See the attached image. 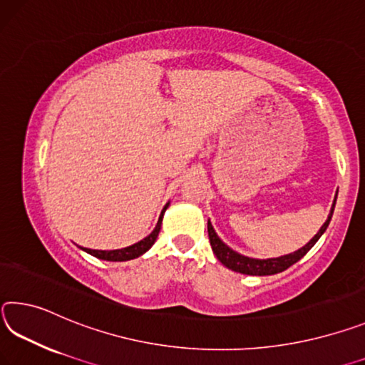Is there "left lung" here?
I'll list each match as a JSON object with an SVG mask.
<instances>
[{
    "label": "left lung",
    "mask_w": 365,
    "mask_h": 365,
    "mask_svg": "<svg viewBox=\"0 0 365 365\" xmlns=\"http://www.w3.org/2000/svg\"><path fill=\"white\" fill-rule=\"evenodd\" d=\"M334 202H336V197H334ZM334 202H333V207L330 210V215H328L327 222L322 225V228L319 230L317 235L310 239L306 246L301 247L299 250H296V252H292V254L277 257V259H250V257L235 252V250L230 249L222 241V239L218 237V235L213 230L212 223L208 222V237H210V246L213 249V254L217 255V259L222 262L225 267H228L230 270L237 272V273L259 274V277H265V274H274V273L284 272L286 268H289L291 265H294L297 260H301L302 257L314 247V244L319 241L320 236L324 235L325 230L328 228V225H330L331 215L334 210Z\"/></svg>",
    "instance_id": "1"
}]
</instances>
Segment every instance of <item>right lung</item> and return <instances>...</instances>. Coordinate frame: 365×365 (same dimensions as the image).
Instances as JSON below:
<instances>
[{
	"label": "right lung",
	"instance_id": "obj_1",
	"mask_svg": "<svg viewBox=\"0 0 365 365\" xmlns=\"http://www.w3.org/2000/svg\"><path fill=\"white\" fill-rule=\"evenodd\" d=\"M166 208H168V204L165 205L163 210H161L158 223H157V226H155V230L150 232V235H148L147 237H143L142 241L133 244V246L124 247V249H116V250H93V249H86V247H82V249L86 250V252H88L93 257H97V259H101V260L124 262V260L135 259V257L145 254L147 250L153 246V242L157 241L158 232H160V228H161V220H163V213H165Z\"/></svg>",
	"mask_w": 365,
	"mask_h": 365
}]
</instances>
